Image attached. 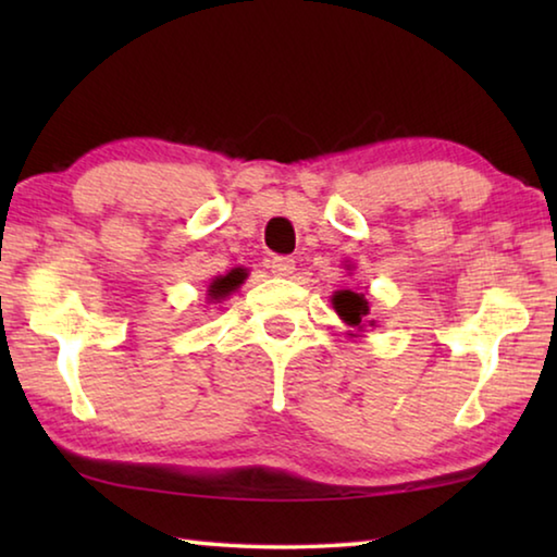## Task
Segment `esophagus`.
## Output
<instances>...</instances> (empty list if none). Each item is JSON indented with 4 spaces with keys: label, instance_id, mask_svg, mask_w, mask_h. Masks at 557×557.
<instances>
[{
    "label": "esophagus",
    "instance_id": "34e87169",
    "mask_svg": "<svg viewBox=\"0 0 557 557\" xmlns=\"http://www.w3.org/2000/svg\"><path fill=\"white\" fill-rule=\"evenodd\" d=\"M270 270L275 272L277 277H289L292 272H295V260L287 258V256H277L270 260Z\"/></svg>",
    "mask_w": 557,
    "mask_h": 557
}]
</instances>
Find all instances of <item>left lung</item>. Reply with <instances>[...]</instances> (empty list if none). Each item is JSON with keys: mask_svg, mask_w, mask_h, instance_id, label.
Returning a JSON list of instances; mask_svg holds the SVG:
<instances>
[{"mask_svg": "<svg viewBox=\"0 0 557 557\" xmlns=\"http://www.w3.org/2000/svg\"><path fill=\"white\" fill-rule=\"evenodd\" d=\"M332 301H334V309L338 312V317H342L344 322L351 326H361L363 317L369 314V301H366L363 295H356V292H351V289L336 292Z\"/></svg>", "mask_w": 557, "mask_h": 557, "instance_id": "obj_1", "label": "left lung"}]
</instances>
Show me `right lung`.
<instances>
[{
    "label": "right lung",
    "mask_w": 557,
    "mask_h": 557,
    "mask_svg": "<svg viewBox=\"0 0 557 557\" xmlns=\"http://www.w3.org/2000/svg\"><path fill=\"white\" fill-rule=\"evenodd\" d=\"M243 280H245V272H243L240 268H238V270H231L228 275H223V277L211 282L209 295H211L213 299H223L225 295H231V292H233L235 287H240Z\"/></svg>",
    "instance_id": "1"
}]
</instances>
